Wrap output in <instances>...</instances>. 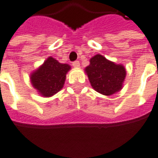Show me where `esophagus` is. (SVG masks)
Here are the masks:
<instances>
[{
  "label": "esophagus",
  "mask_w": 158,
  "mask_h": 158,
  "mask_svg": "<svg viewBox=\"0 0 158 158\" xmlns=\"http://www.w3.org/2000/svg\"><path fill=\"white\" fill-rule=\"evenodd\" d=\"M79 65H80V63H79V61H74V62L73 63V66L75 67V68H79Z\"/></svg>",
  "instance_id": "34e87169"
}]
</instances>
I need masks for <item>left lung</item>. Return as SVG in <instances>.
<instances>
[{
  "label": "left lung",
  "instance_id": "left-lung-1",
  "mask_svg": "<svg viewBox=\"0 0 158 158\" xmlns=\"http://www.w3.org/2000/svg\"><path fill=\"white\" fill-rule=\"evenodd\" d=\"M90 84L96 92L110 96L121 91L126 78V69L121 64H115L97 54L90 59L88 66L85 68Z\"/></svg>",
  "mask_w": 158,
  "mask_h": 158
}]
</instances>
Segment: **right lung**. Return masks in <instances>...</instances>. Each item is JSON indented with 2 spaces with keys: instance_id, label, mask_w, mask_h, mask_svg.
Listing matches in <instances>:
<instances>
[{
  "instance_id": "right-lung-1",
  "label": "right lung",
  "mask_w": 158,
  "mask_h": 158,
  "mask_svg": "<svg viewBox=\"0 0 158 158\" xmlns=\"http://www.w3.org/2000/svg\"><path fill=\"white\" fill-rule=\"evenodd\" d=\"M71 70L68 64L59 63L49 57L38 68L30 73L32 86L43 97H52L62 89L66 74Z\"/></svg>"
}]
</instances>
